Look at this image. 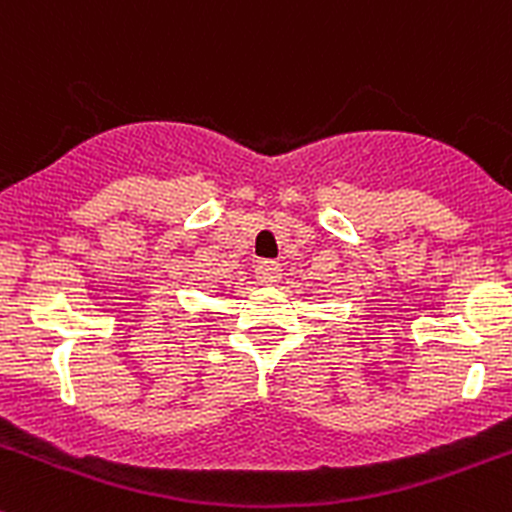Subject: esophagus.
Segmentation results:
<instances>
[{"mask_svg": "<svg viewBox=\"0 0 512 512\" xmlns=\"http://www.w3.org/2000/svg\"><path fill=\"white\" fill-rule=\"evenodd\" d=\"M280 275H282V270L277 262L260 260L255 265V277H257V282H262V285H275V282L280 280Z\"/></svg>", "mask_w": 512, "mask_h": 512, "instance_id": "1", "label": "esophagus"}]
</instances>
